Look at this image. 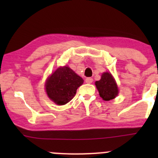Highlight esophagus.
Wrapping results in <instances>:
<instances>
[{"mask_svg":"<svg viewBox=\"0 0 158 158\" xmlns=\"http://www.w3.org/2000/svg\"><path fill=\"white\" fill-rule=\"evenodd\" d=\"M92 81H93V79H92V78H90V77L86 78V79H85V82H86V83H89V84L92 83Z\"/></svg>","mask_w":158,"mask_h":158,"instance_id":"esophagus-1","label":"esophagus"}]
</instances>
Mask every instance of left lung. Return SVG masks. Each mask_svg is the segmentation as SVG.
I'll list each match as a JSON object with an SVG mask.
<instances>
[{
	"mask_svg": "<svg viewBox=\"0 0 158 158\" xmlns=\"http://www.w3.org/2000/svg\"><path fill=\"white\" fill-rule=\"evenodd\" d=\"M95 85L98 90L100 96L105 101L113 99L118 93L117 85L111 73H103L102 75L101 79L95 82Z\"/></svg>",
	"mask_w": 158,
	"mask_h": 158,
	"instance_id": "obj_1",
	"label": "left lung"
}]
</instances>
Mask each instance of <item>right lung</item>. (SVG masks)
Segmentation results:
<instances>
[{"mask_svg": "<svg viewBox=\"0 0 158 158\" xmlns=\"http://www.w3.org/2000/svg\"><path fill=\"white\" fill-rule=\"evenodd\" d=\"M83 79L68 66L58 68L46 83L49 98L57 105H65L73 99Z\"/></svg>", "mask_w": 158, "mask_h": 158, "instance_id": "right-lung-1", "label": "right lung"}]
</instances>
